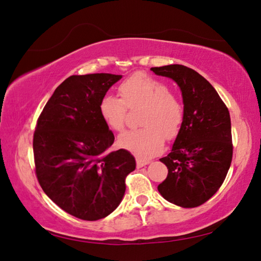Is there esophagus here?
Wrapping results in <instances>:
<instances>
[{
    "label": "esophagus",
    "instance_id": "1",
    "mask_svg": "<svg viewBox=\"0 0 261 261\" xmlns=\"http://www.w3.org/2000/svg\"><path fill=\"white\" fill-rule=\"evenodd\" d=\"M149 163L148 160H143V159H137V168H143L145 165Z\"/></svg>",
    "mask_w": 261,
    "mask_h": 261
}]
</instances>
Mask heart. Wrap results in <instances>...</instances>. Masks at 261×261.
Returning <instances> with one entry per match:
<instances>
[{"mask_svg":"<svg viewBox=\"0 0 261 261\" xmlns=\"http://www.w3.org/2000/svg\"><path fill=\"white\" fill-rule=\"evenodd\" d=\"M118 92L122 100L105 96L99 103V115L111 130L121 132L124 129L126 107H144L139 122L144 127L123 134L118 138L122 148L147 159L163 149L165 139L172 140L178 136L184 122V105L168 83L137 74L123 82Z\"/></svg>","mask_w":261,"mask_h":261,"instance_id":"obj_1","label":"heart"}]
</instances>
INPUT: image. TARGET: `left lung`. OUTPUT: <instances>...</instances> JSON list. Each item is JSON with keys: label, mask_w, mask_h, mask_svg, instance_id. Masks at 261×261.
Returning <instances> with one entry per match:
<instances>
[{"label": "left lung", "mask_w": 261, "mask_h": 261, "mask_svg": "<svg viewBox=\"0 0 261 261\" xmlns=\"http://www.w3.org/2000/svg\"><path fill=\"white\" fill-rule=\"evenodd\" d=\"M150 70L178 84L185 112L171 151L160 159L168 167V177L158 189L173 204L198 206L215 195L230 167L233 144L228 108L216 89L192 68L168 65Z\"/></svg>", "instance_id": "8db88e82"}]
</instances>
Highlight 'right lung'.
<instances>
[{"instance_id":"obj_1","label":"right lung","mask_w":261,"mask_h":261,"mask_svg":"<svg viewBox=\"0 0 261 261\" xmlns=\"http://www.w3.org/2000/svg\"><path fill=\"white\" fill-rule=\"evenodd\" d=\"M122 75H72L55 90L33 139L35 172L57 205L83 220L107 217L120 205L125 177L136 169L129 151H111L114 135L99 103Z\"/></svg>"}]
</instances>
